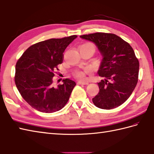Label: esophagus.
<instances>
[{"mask_svg": "<svg viewBox=\"0 0 154 154\" xmlns=\"http://www.w3.org/2000/svg\"><path fill=\"white\" fill-rule=\"evenodd\" d=\"M88 83H88L87 81H79L77 82L78 85H87Z\"/></svg>", "mask_w": 154, "mask_h": 154, "instance_id": "34e87169", "label": "esophagus"}]
</instances>
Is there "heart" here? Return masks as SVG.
<instances>
[{
    "mask_svg": "<svg viewBox=\"0 0 154 154\" xmlns=\"http://www.w3.org/2000/svg\"><path fill=\"white\" fill-rule=\"evenodd\" d=\"M90 70L88 69L85 71H78L75 73V76H76L77 78H79V79H84L85 77V73H89Z\"/></svg>",
    "mask_w": 154,
    "mask_h": 154,
    "instance_id": "heart-1",
    "label": "heart"
}]
</instances>
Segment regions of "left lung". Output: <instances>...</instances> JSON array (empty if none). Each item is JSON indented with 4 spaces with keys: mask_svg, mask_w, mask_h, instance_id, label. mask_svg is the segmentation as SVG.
<instances>
[{
    "mask_svg": "<svg viewBox=\"0 0 154 154\" xmlns=\"http://www.w3.org/2000/svg\"><path fill=\"white\" fill-rule=\"evenodd\" d=\"M80 38L93 42L102 55L97 73L104 79L98 83L99 92L92 99L94 104L106 110L120 106L138 83L139 61L132 48L114 34L97 32Z\"/></svg>",
    "mask_w": 154,
    "mask_h": 154,
    "instance_id": "obj_1",
    "label": "left lung"
}]
</instances>
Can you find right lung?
I'll list each match as a JSON object with an SVG mask.
<instances>
[{
    "label": "right lung",
    "mask_w": 154,
    "mask_h": 154,
    "mask_svg": "<svg viewBox=\"0 0 154 154\" xmlns=\"http://www.w3.org/2000/svg\"><path fill=\"white\" fill-rule=\"evenodd\" d=\"M77 35L52 38L28 48L16 64L14 81L22 97L34 109L52 113L61 110L69 99L75 81L63 80L54 86V71L63 61V52Z\"/></svg>",
    "instance_id": "obj_1"
}]
</instances>
